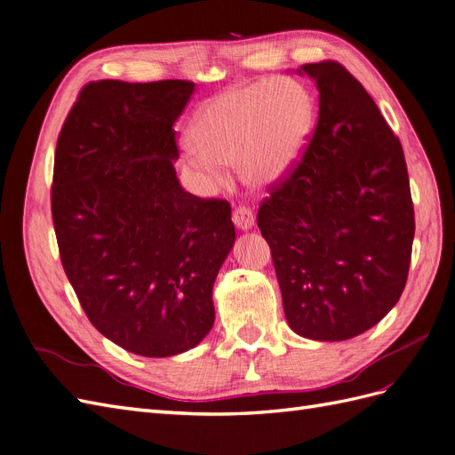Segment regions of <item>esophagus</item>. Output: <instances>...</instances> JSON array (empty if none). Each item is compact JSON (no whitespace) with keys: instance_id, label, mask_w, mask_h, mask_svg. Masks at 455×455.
<instances>
[{"instance_id":"1","label":"esophagus","mask_w":455,"mask_h":455,"mask_svg":"<svg viewBox=\"0 0 455 455\" xmlns=\"http://www.w3.org/2000/svg\"><path fill=\"white\" fill-rule=\"evenodd\" d=\"M233 224L239 229H249L254 224V214L249 206H235L233 211Z\"/></svg>"}]
</instances>
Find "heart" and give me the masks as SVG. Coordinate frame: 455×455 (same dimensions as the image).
I'll use <instances>...</instances> for the list:
<instances>
[{"mask_svg": "<svg viewBox=\"0 0 455 455\" xmlns=\"http://www.w3.org/2000/svg\"><path fill=\"white\" fill-rule=\"evenodd\" d=\"M314 118V97L297 80L235 85L195 116L188 158L212 180L224 178V164H239L244 180L264 188L299 161Z\"/></svg>", "mask_w": 455, "mask_h": 455, "instance_id": "obj_1", "label": "heart"}]
</instances>
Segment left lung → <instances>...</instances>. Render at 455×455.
<instances>
[{
	"label": "left lung",
	"mask_w": 455,
	"mask_h": 455,
	"mask_svg": "<svg viewBox=\"0 0 455 455\" xmlns=\"http://www.w3.org/2000/svg\"><path fill=\"white\" fill-rule=\"evenodd\" d=\"M319 90L315 130L267 188L258 228L294 333L347 340L383 319L406 287L415 233L400 140L337 60L300 67Z\"/></svg>",
	"instance_id": "8db88e82"
}]
</instances>
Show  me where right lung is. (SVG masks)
I'll use <instances>...</instances> for the list:
<instances>
[{
    "instance_id": "right-lung-1",
    "label": "right lung",
    "mask_w": 455,
    "mask_h": 455,
    "mask_svg": "<svg viewBox=\"0 0 455 455\" xmlns=\"http://www.w3.org/2000/svg\"><path fill=\"white\" fill-rule=\"evenodd\" d=\"M195 84H85L59 132L52 216L65 274L92 325L147 358L197 347L235 241L226 199L176 178V130Z\"/></svg>"
}]
</instances>
